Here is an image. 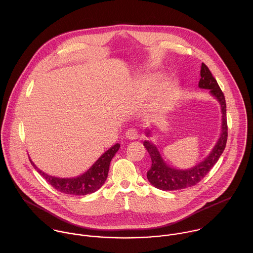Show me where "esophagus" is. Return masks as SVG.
<instances>
[{"instance_id":"34e87169","label":"esophagus","mask_w":253,"mask_h":253,"mask_svg":"<svg viewBox=\"0 0 253 253\" xmlns=\"http://www.w3.org/2000/svg\"><path fill=\"white\" fill-rule=\"evenodd\" d=\"M125 137L128 140H136V139H138L139 135H138V132L135 129H129L128 131H126Z\"/></svg>"}]
</instances>
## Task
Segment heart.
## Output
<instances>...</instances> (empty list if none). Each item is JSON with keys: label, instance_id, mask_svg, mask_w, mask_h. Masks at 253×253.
Returning <instances> with one entry per match:
<instances>
[{"label": "heart", "instance_id": "heart-1", "mask_svg": "<svg viewBox=\"0 0 253 253\" xmlns=\"http://www.w3.org/2000/svg\"><path fill=\"white\" fill-rule=\"evenodd\" d=\"M162 75L150 73L139 80V86L145 96L156 95L157 104L163 109L173 107L178 94V84L175 81H165L160 84Z\"/></svg>", "mask_w": 253, "mask_h": 253}]
</instances>
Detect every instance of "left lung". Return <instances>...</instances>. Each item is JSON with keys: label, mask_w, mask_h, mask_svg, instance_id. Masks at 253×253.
<instances>
[{"label": "left lung", "mask_w": 253, "mask_h": 253, "mask_svg": "<svg viewBox=\"0 0 253 253\" xmlns=\"http://www.w3.org/2000/svg\"><path fill=\"white\" fill-rule=\"evenodd\" d=\"M200 80L198 87L200 89L209 90L210 95L218 101L221 108V131L217 142L210 153L198 164L188 169H179L168 165L163 159L158 147L149 139L143 142V145L147 149L152 166L147 172L148 181L156 188L164 191H172L184 189L196 185L201 179L211 170L223 153L227 141V122H226V103L224 95L219 88L217 81L214 79L208 67L202 63L200 70ZM152 128L144 130L146 137H151Z\"/></svg>", "instance_id": "left-lung-1"}]
</instances>
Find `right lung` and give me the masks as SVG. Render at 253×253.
Instances as JSON below:
<instances>
[{
	"label": "right lung",
	"mask_w": 253,
	"mask_h": 253,
	"mask_svg": "<svg viewBox=\"0 0 253 253\" xmlns=\"http://www.w3.org/2000/svg\"><path fill=\"white\" fill-rule=\"evenodd\" d=\"M119 148L120 144L116 143L115 145L105 151L87 171L76 177L62 178L49 175L36 166L31 157H29V159L33 167L55 189L65 194L80 196L94 193L103 186L109 172L110 162Z\"/></svg>",
	"instance_id": "obj_1"
}]
</instances>
